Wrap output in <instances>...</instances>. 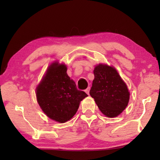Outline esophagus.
<instances>
[{
	"label": "esophagus",
	"instance_id": "obj_1",
	"mask_svg": "<svg viewBox=\"0 0 160 160\" xmlns=\"http://www.w3.org/2000/svg\"><path fill=\"white\" fill-rule=\"evenodd\" d=\"M90 88H87L86 90H85V92H86L87 94H90Z\"/></svg>",
	"mask_w": 160,
	"mask_h": 160
}]
</instances>
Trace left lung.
Masks as SVG:
<instances>
[{
    "instance_id": "left-lung-1",
    "label": "left lung",
    "mask_w": 160,
    "mask_h": 160,
    "mask_svg": "<svg viewBox=\"0 0 160 160\" xmlns=\"http://www.w3.org/2000/svg\"><path fill=\"white\" fill-rule=\"evenodd\" d=\"M94 79L90 94L103 114L118 116L128 104L130 93L126 84L114 68L99 64L94 68Z\"/></svg>"
}]
</instances>
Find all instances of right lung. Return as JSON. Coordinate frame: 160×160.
I'll return each instance as SVG.
<instances>
[{
  "label": "right lung",
  "instance_id": "add662e5",
  "mask_svg": "<svg viewBox=\"0 0 160 160\" xmlns=\"http://www.w3.org/2000/svg\"><path fill=\"white\" fill-rule=\"evenodd\" d=\"M66 72V65L53 63L36 89L38 104L43 112L59 123H65L72 118L80 102L88 97L85 92L78 90Z\"/></svg>",
  "mask_w": 160,
  "mask_h": 160
}]
</instances>
